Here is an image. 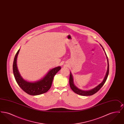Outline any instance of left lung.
Returning <instances> with one entry per match:
<instances>
[{
  "label": "left lung",
  "instance_id": "1",
  "mask_svg": "<svg viewBox=\"0 0 124 124\" xmlns=\"http://www.w3.org/2000/svg\"><path fill=\"white\" fill-rule=\"evenodd\" d=\"M101 46L102 47L104 51L105 52V55L106 56V59L107 60V70L106 71V74L105 75V77L104 78L103 80L102 81V82L100 83L99 85H98L97 86L95 87L94 88L92 89L91 90H81L80 89L78 88L77 86L74 85V81H73V76L70 72V78H69V84H70V87L71 89V90L76 93H77L78 94L80 95L81 96H90V95H92L94 94L95 93H96L98 91H99V90H100V89L103 86V85H104V84L106 82V79L107 78V77L109 74V62H108V58L107 57L106 53L105 52V51L104 50V49L103 48V46L100 44Z\"/></svg>",
  "mask_w": 124,
  "mask_h": 124
}]
</instances>
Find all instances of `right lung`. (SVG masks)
Instances as JSON below:
<instances>
[{
	"instance_id": "right-lung-1",
	"label": "right lung",
	"mask_w": 124,
	"mask_h": 124,
	"mask_svg": "<svg viewBox=\"0 0 124 124\" xmlns=\"http://www.w3.org/2000/svg\"><path fill=\"white\" fill-rule=\"evenodd\" d=\"M20 49L15 55L13 64V74L18 85L24 92L31 95L35 96L46 93L52 86L53 78L61 69V67L59 66L50 70L45 76L37 81L30 82L26 80L19 73L17 65V59Z\"/></svg>"
}]
</instances>
